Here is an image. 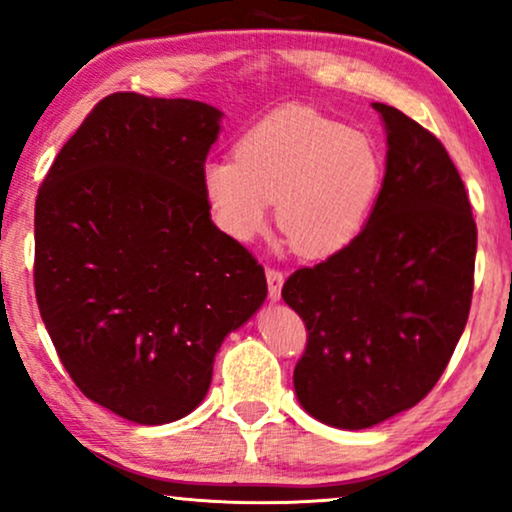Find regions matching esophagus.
Returning a JSON list of instances; mask_svg holds the SVG:
<instances>
[{
    "label": "esophagus",
    "instance_id": "34e87169",
    "mask_svg": "<svg viewBox=\"0 0 512 512\" xmlns=\"http://www.w3.org/2000/svg\"><path fill=\"white\" fill-rule=\"evenodd\" d=\"M266 280H268V296H270V301H280V296H282V285H285V275L280 273V270H275V268H268L266 270Z\"/></svg>",
    "mask_w": 512,
    "mask_h": 512
}]
</instances>
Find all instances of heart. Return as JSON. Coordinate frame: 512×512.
<instances>
[{
	"label": "heart",
	"instance_id": "heart-1",
	"mask_svg": "<svg viewBox=\"0 0 512 512\" xmlns=\"http://www.w3.org/2000/svg\"><path fill=\"white\" fill-rule=\"evenodd\" d=\"M382 182V159L363 132L306 109H282L246 130L235 161H208L201 187L227 237L249 242L268 225L304 256H330L363 230Z\"/></svg>",
	"mask_w": 512,
	"mask_h": 512
}]
</instances>
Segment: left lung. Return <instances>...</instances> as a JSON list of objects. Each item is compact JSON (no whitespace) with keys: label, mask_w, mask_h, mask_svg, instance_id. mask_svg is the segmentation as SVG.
<instances>
[{"label":"left lung","mask_w":512,"mask_h":512,"mask_svg":"<svg viewBox=\"0 0 512 512\" xmlns=\"http://www.w3.org/2000/svg\"><path fill=\"white\" fill-rule=\"evenodd\" d=\"M387 166L349 246L282 287L306 323L296 399L339 430H368L425 399L465 330L477 225L456 166L432 132L375 102Z\"/></svg>","instance_id":"obj_1"}]
</instances>
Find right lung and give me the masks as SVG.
I'll list each match as a JSON object with an SVG mask.
<instances>
[{
	"label": "right lung",
	"instance_id": "right-lung-1",
	"mask_svg": "<svg viewBox=\"0 0 512 512\" xmlns=\"http://www.w3.org/2000/svg\"><path fill=\"white\" fill-rule=\"evenodd\" d=\"M223 111L109 94L63 144L35 201V296L87 399L137 425L192 413L266 273L211 220L201 173Z\"/></svg>",
	"mask_w": 512,
	"mask_h": 512
}]
</instances>
